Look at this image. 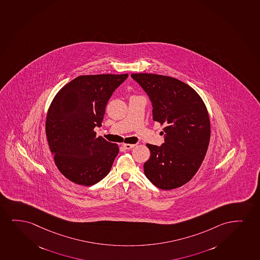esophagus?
Instances as JSON below:
<instances>
[{
    "label": "esophagus",
    "mask_w": 260,
    "mask_h": 260,
    "mask_svg": "<svg viewBox=\"0 0 260 260\" xmlns=\"http://www.w3.org/2000/svg\"><path fill=\"white\" fill-rule=\"evenodd\" d=\"M136 145H134V144H122V146L124 147L125 149H132Z\"/></svg>",
    "instance_id": "34e87169"
}]
</instances>
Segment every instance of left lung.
Wrapping results in <instances>:
<instances>
[{
  "label": "left lung",
  "instance_id": "left-lung-1",
  "mask_svg": "<svg viewBox=\"0 0 260 260\" xmlns=\"http://www.w3.org/2000/svg\"><path fill=\"white\" fill-rule=\"evenodd\" d=\"M132 78L148 94L153 121L165 126V143L159 147L146 145L151 156L144 164L145 176L159 189L179 188L195 176L206 157L211 137L206 104L192 87L176 78L151 73Z\"/></svg>",
  "mask_w": 260,
  "mask_h": 260
}]
</instances>
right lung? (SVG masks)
<instances>
[{
    "label": "right lung",
    "mask_w": 260,
    "mask_h": 260,
    "mask_svg": "<svg viewBox=\"0 0 260 260\" xmlns=\"http://www.w3.org/2000/svg\"><path fill=\"white\" fill-rule=\"evenodd\" d=\"M128 74L84 75L65 84L51 102L46 135L55 165L71 182L91 186L108 175L118 145L97 137L106 106Z\"/></svg>",
    "instance_id": "right-lung-1"
}]
</instances>
